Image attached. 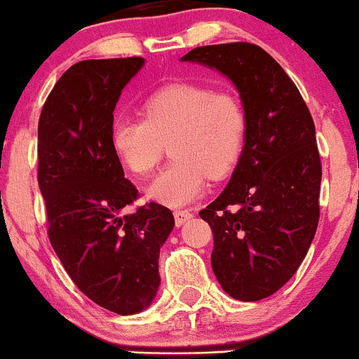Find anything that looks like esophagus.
I'll return each instance as SVG.
<instances>
[{
    "label": "esophagus",
    "mask_w": 359,
    "mask_h": 359,
    "mask_svg": "<svg viewBox=\"0 0 359 359\" xmlns=\"http://www.w3.org/2000/svg\"><path fill=\"white\" fill-rule=\"evenodd\" d=\"M191 217H194V215H191L190 210H176L175 212V222L178 227L183 226L187 221H190Z\"/></svg>",
    "instance_id": "esophagus-1"
}]
</instances>
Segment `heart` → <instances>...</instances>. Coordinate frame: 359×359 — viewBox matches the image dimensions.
I'll use <instances>...</instances> for the list:
<instances>
[{
    "label": "heart",
    "mask_w": 359,
    "mask_h": 359,
    "mask_svg": "<svg viewBox=\"0 0 359 359\" xmlns=\"http://www.w3.org/2000/svg\"><path fill=\"white\" fill-rule=\"evenodd\" d=\"M145 119L119 118L111 128V144L123 164L147 176L172 144L175 163L147 188V196L168 207H181L202 196L207 175H227L241 154L246 116L229 92L200 83H172L144 104Z\"/></svg>",
    "instance_id": "b5f03b06"
}]
</instances>
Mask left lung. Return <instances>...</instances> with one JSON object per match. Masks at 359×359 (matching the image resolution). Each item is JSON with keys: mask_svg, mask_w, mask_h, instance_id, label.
<instances>
[{"mask_svg": "<svg viewBox=\"0 0 359 359\" xmlns=\"http://www.w3.org/2000/svg\"><path fill=\"white\" fill-rule=\"evenodd\" d=\"M181 61L231 80L246 116L241 156L222 194L200 210L214 234L212 271L240 302H258L294 276L318 226L322 168L298 87L248 42L203 46Z\"/></svg>", "mask_w": 359, "mask_h": 359, "instance_id": "left-lung-1", "label": "left lung"}]
</instances>
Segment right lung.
Returning <instances> with one entry per match:
<instances>
[{"instance_id": "obj_1", "label": "right lung", "mask_w": 359, "mask_h": 359, "mask_svg": "<svg viewBox=\"0 0 359 359\" xmlns=\"http://www.w3.org/2000/svg\"><path fill=\"white\" fill-rule=\"evenodd\" d=\"M144 65V57L79 61L56 82L37 130L49 241L76 287L118 315L152 304L161 246L175 227L172 212L156 202L123 214L138 191L111 144L113 113Z\"/></svg>"}]
</instances>
